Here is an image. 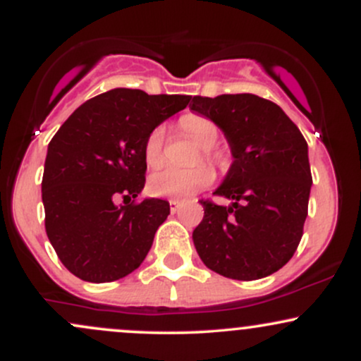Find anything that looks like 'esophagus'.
Masks as SVG:
<instances>
[{"instance_id":"esophagus-1","label":"esophagus","mask_w":361,"mask_h":361,"mask_svg":"<svg viewBox=\"0 0 361 361\" xmlns=\"http://www.w3.org/2000/svg\"><path fill=\"white\" fill-rule=\"evenodd\" d=\"M180 209H181L180 200H169V210H171V214H176Z\"/></svg>"}]
</instances>
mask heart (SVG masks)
Instances as JSON below:
<instances>
[{"label":"heart","instance_id":"b5f03b06","mask_svg":"<svg viewBox=\"0 0 361 361\" xmlns=\"http://www.w3.org/2000/svg\"><path fill=\"white\" fill-rule=\"evenodd\" d=\"M181 130L188 135L197 146L202 147V157L205 161H217V156L212 151L215 142L219 140L221 130L214 120L204 115H185L180 120ZM164 139H166V128L157 126L149 132L146 142H144V159L149 166H157L163 161ZM214 181V173L209 166H197L192 169L163 168L157 169L149 178V192L156 197L168 198H188L192 195L209 188Z\"/></svg>","mask_w":361,"mask_h":361}]
</instances>
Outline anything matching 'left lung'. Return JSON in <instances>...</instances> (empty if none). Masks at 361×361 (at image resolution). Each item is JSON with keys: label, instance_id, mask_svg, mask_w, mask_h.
<instances>
[{"label": "left lung", "instance_id": "8db88e82", "mask_svg": "<svg viewBox=\"0 0 361 361\" xmlns=\"http://www.w3.org/2000/svg\"><path fill=\"white\" fill-rule=\"evenodd\" d=\"M190 109L214 120L231 144L234 163L205 214L193 243L205 267L251 281L279 271L297 251L312 185L307 142L276 103L256 94L190 97Z\"/></svg>", "mask_w": 361, "mask_h": 361}]
</instances>
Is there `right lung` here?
I'll return each instance as SVG.
<instances>
[{
	"label": "right lung",
	"instance_id": "1",
	"mask_svg": "<svg viewBox=\"0 0 361 361\" xmlns=\"http://www.w3.org/2000/svg\"><path fill=\"white\" fill-rule=\"evenodd\" d=\"M188 94L117 88L98 94L49 142L42 178L45 233L78 279L106 283L137 270L169 215L159 198L137 202L146 183L144 142ZM122 197L124 204L116 202Z\"/></svg>",
	"mask_w": 361,
	"mask_h": 361
}]
</instances>
